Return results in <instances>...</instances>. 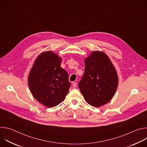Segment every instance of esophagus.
<instances>
[{
    "label": "esophagus",
    "mask_w": 147,
    "mask_h": 147,
    "mask_svg": "<svg viewBox=\"0 0 147 147\" xmlns=\"http://www.w3.org/2000/svg\"><path fill=\"white\" fill-rule=\"evenodd\" d=\"M72 86H73V87L74 88L76 87V86H77V82H73V84H72Z\"/></svg>",
    "instance_id": "esophagus-1"
}]
</instances>
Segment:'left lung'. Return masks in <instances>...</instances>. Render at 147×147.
<instances>
[{
  "label": "left lung",
  "mask_w": 147,
  "mask_h": 147,
  "mask_svg": "<svg viewBox=\"0 0 147 147\" xmlns=\"http://www.w3.org/2000/svg\"><path fill=\"white\" fill-rule=\"evenodd\" d=\"M117 85L116 71L106 54L95 51L86 59L78 87L88 104L94 107L106 104L113 98Z\"/></svg>",
  "instance_id": "obj_1"
}]
</instances>
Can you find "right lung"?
Listing matches in <instances>:
<instances>
[{"label":"right lung","instance_id":"add662e5","mask_svg":"<svg viewBox=\"0 0 147 147\" xmlns=\"http://www.w3.org/2000/svg\"><path fill=\"white\" fill-rule=\"evenodd\" d=\"M60 64V57L51 51L45 52L37 57L28 76L32 95L48 108L63 101L71 86L68 73Z\"/></svg>","mask_w":147,"mask_h":147}]
</instances>
